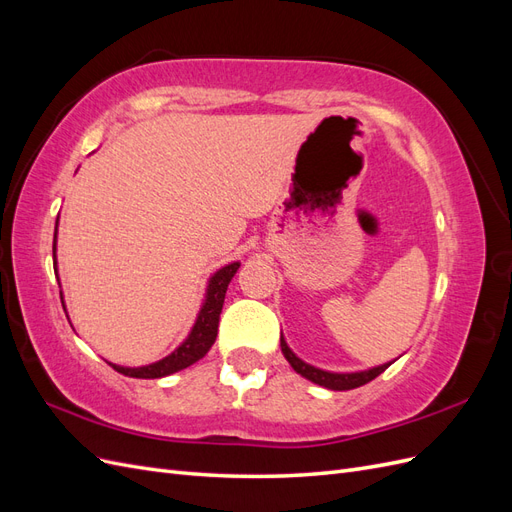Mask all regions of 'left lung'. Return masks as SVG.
Here are the masks:
<instances>
[{
    "label": "left lung",
    "instance_id": "obj_1",
    "mask_svg": "<svg viewBox=\"0 0 512 512\" xmlns=\"http://www.w3.org/2000/svg\"><path fill=\"white\" fill-rule=\"evenodd\" d=\"M280 346H282V352L286 356V361L292 365V369L297 371V374H301L309 382H314L318 386H324V389H329V391H350V389H356V386H363V384L371 382L374 378H378L386 367L393 365V361H391V363H384V365L371 367V369L346 371V374H344V371H327V369H320V367H314V365L305 363L303 359H299V356L290 350L284 335L280 337Z\"/></svg>",
    "mask_w": 512,
    "mask_h": 512
}]
</instances>
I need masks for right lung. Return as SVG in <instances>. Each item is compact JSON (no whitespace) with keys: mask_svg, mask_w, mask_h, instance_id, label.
<instances>
[{"mask_svg":"<svg viewBox=\"0 0 512 512\" xmlns=\"http://www.w3.org/2000/svg\"><path fill=\"white\" fill-rule=\"evenodd\" d=\"M57 224H59V218L55 222V235H53V269H55V275L59 277V273H57ZM239 267H241V262H228L226 267L218 269L209 277V284L205 290V301H203V305H200V312L196 316L192 331L173 352L164 356V359L143 365V367H123V365H115V363H108V365H113V369L119 371V374H123V376L151 380V378H164V376L175 374V371H181V369L190 367L196 361L203 359V356L209 352V348L213 346L215 337H218V324H220L226 290ZM59 294H61V290H59ZM61 305H64V309H66L64 297H61Z\"/></svg>","mask_w":512,"mask_h":512,"instance_id":"right-lung-1","label":"right lung"}]
</instances>
